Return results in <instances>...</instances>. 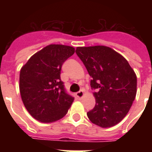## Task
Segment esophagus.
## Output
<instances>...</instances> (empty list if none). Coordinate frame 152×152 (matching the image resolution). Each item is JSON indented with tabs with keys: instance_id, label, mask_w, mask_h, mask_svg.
Here are the masks:
<instances>
[{
	"instance_id": "obj_1",
	"label": "esophagus",
	"mask_w": 152,
	"mask_h": 152,
	"mask_svg": "<svg viewBox=\"0 0 152 152\" xmlns=\"http://www.w3.org/2000/svg\"><path fill=\"white\" fill-rule=\"evenodd\" d=\"M76 97L78 98L79 99H82L83 96V91L81 90V91H78V92H76Z\"/></svg>"
}]
</instances>
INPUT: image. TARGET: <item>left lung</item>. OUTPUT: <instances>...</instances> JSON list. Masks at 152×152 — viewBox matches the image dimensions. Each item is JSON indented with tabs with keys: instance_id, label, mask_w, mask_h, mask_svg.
<instances>
[{
	"instance_id": "obj_1",
	"label": "left lung",
	"mask_w": 152,
	"mask_h": 152,
	"mask_svg": "<svg viewBox=\"0 0 152 152\" xmlns=\"http://www.w3.org/2000/svg\"><path fill=\"white\" fill-rule=\"evenodd\" d=\"M76 53L91 77L96 90L89 120L102 128L119 123L129 111L137 95V76L125 57L104 46L77 47Z\"/></svg>"
}]
</instances>
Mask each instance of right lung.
I'll use <instances>...</instances> for the list:
<instances>
[{"mask_svg": "<svg viewBox=\"0 0 152 152\" xmlns=\"http://www.w3.org/2000/svg\"><path fill=\"white\" fill-rule=\"evenodd\" d=\"M75 49L64 45H49L37 52L22 67L20 91L31 115L42 122L60 120L67 113L74 98L61 80L63 63Z\"/></svg>", "mask_w": 152, "mask_h": 152, "instance_id": "1", "label": "right lung"}]
</instances>
